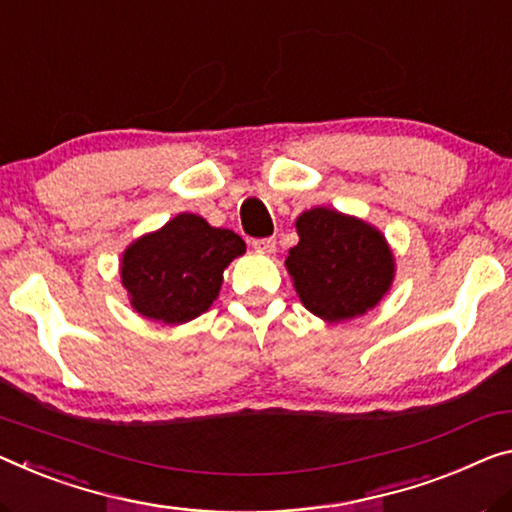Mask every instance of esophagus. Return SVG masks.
I'll list each match as a JSON object with an SVG mask.
<instances>
[{
  "instance_id": "obj_1",
  "label": "esophagus",
  "mask_w": 512,
  "mask_h": 512,
  "mask_svg": "<svg viewBox=\"0 0 512 512\" xmlns=\"http://www.w3.org/2000/svg\"><path fill=\"white\" fill-rule=\"evenodd\" d=\"M251 245H254L256 251H261V254H274L277 251V240L274 238H258Z\"/></svg>"
}]
</instances>
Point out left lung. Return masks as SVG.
Here are the masks:
<instances>
[{
	"instance_id": "1",
	"label": "left lung",
	"mask_w": 512,
	"mask_h": 512,
	"mask_svg": "<svg viewBox=\"0 0 512 512\" xmlns=\"http://www.w3.org/2000/svg\"><path fill=\"white\" fill-rule=\"evenodd\" d=\"M295 226L300 242L288 251L286 270L313 316L350 320L387 295L396 270L375 226L332 208L306 210Z\"/></svg>"
}]
</instances>
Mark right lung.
<instances>
[{
    "instance_id": "obj_1",
    "label": "right lung",
    "mask_w": 512,
    "mask_h": 512,
    "mask_svg": "<svg viewBox=\"0 0 512 512\" xmlns=\"http://www.w3.org/2000/svg\"><path fill=\"white\" fill-rule=\"evenodd\" d=\"M245 249L238 233L180 212L160 231L141 235L123 251L121 281L132 309L141 316L183 325L210 309L224 270Z\"/></svg>"
}]
</instances>
